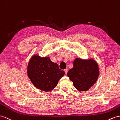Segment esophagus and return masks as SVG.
I'll return each mask as SVG.
<instances>
[{"instance_id": "esophagus-1", "label": "esophagus", "mask_w": 120, "mask_h": 120, "mask_svg": "<svg viewBox=\"0 0 120 120\" xmlns=\"http://www.w3.org/2000/svg\"><path fill=\"white\" fill-rule=\"evenodd\" d=\"M64 71H65V74H67V73H68V70L67 69H65L64 70Z\"/></svg>"}]
</instances>
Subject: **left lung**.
<instances>
[{
	"label": "left lung",
	"mask_w": 120,
	"mask_h": 120,
	"mask_svg": "<svg viewBox=\"0 0 120 120\" xmlns=\"http://www.w3.org/2000/svg\"><path fill=\"white\" fill-rule=\"evenodd\" d=\"M99 75L98 63L92 58L89 60L76 58L73 68L67 73L74 86L81 92L89 90L97 81Z\"/></svg>",
	"instance_id": "1"
}]
</instances>
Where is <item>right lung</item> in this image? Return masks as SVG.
<instances>
[{
	"instance_id": "right-lung-1",
	"label": "right lung",
	"mask_w": 120,
	"mask_h": 120,
	"mask_svg": "<svg viewBox=\"0 0 120 120\" xmlns=\"http://www.w3.org/2000/svg\"><path fill=\"white\" fill-rule=\"evenodd\" d=\"M28 78L34 86L44 92H49L56 86L65 72L52 62L49 57H41L34 54L27 67Z\"/></svg>"
}]
</instances>
